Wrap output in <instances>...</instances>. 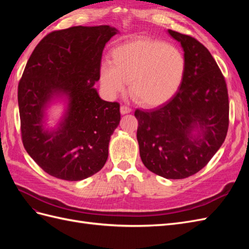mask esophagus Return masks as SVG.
<instances>
[{
	"instance_id": "34e87169",
	"label": "esophagus",
	"mask_w": 249,
	"mask_h": 249,
	"mask_svg": "<svg viewBox=\"0 0 249 249\" xmlns=\"http://www.w3.org/2000/svg\"><path fill=\"white\" fill-rule=\"evenodd\" d=\"M131 111H132V109L130 107L125 106V105L120 106V113H122V114H126V113H130Z\"/></svg>"
}]
</instances>
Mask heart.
<instances>
[{
    "label": "heart",
    "instance_id": "obj_1",
    "mask_svg": "<svg viewBox=\"0 0 249 249\" xmlns=\"http://www.w3.org/2000/svg\"><path fill=\"white\" fill-rule=\"evenodd\" d=\"M113 66L101 70V84L109 96L130 92L140 104L156 107L177 92L185 72L184 55L177 48L155 39H137L113 51Z\"/></svg>",
    "mask_w": 249,
    "mask_h": 249
}]
</instances>
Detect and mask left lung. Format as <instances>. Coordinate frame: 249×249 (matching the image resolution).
Here are the masks:
<instances>
[{
    "label": "left lung",
    "instance_id": "8db88e82",
    "mask_svg": "<svg viewBox=\"0 0 249 249\" xmlns=\"http://www.w3.org/2000/svg\"><path fill=\"white\" fill-rule=\"evenodd\" d=\"M184 50L185 72L169 101L135 111L144 166L165 178L179 179L202 169L227 137L230 103L227 82L208 49L194 37L168 30ZM198 128V137L192 132Z\"/></svg>",
    "mask_w": 249,
    "mask_h": 249
}]
</instances>
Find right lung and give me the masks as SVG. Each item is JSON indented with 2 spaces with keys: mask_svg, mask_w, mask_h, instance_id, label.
<instances>
[{
  "mask_svg": "<svg viewBox=\"0 0 249 249\" xmlns=\"http://www.w3.org/2000/svg\"><path fill=\"white\" fill-rule=\"evenodd\" d=\"M116 32L109 26L57 30L43 37L28 60L18 88L21 140L52 177L84 179L108 159L120 105L103 101L93 85L101 76L105 44ZM55 94L69 96V110L56 129L46 131L43 109Z\"/></svg>",
  "mask_w": 249,
  "mask_h": 249,
  "instance_id": "1",
  "label": "right lung"
}]
</instances>
